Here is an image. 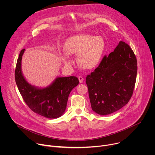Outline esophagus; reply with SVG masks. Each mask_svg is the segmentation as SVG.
<instances>
[{"label":"esophagus","mask_w":155,"mask_h":155,"mask_svg":"<svg viewBox=\"0 0 155 155\" xmlns=\"http://www.w3.org/2000/svg\"><path fill=\"white\" fill-rule=\"evenodd\" d=\"M78 80H79V82H80V83H83V80H84V78H83V77L79 76V77H78Z\"/></svg>","instance_id":"1"}]
</instances>
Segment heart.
Masks as SVG:
<instances>
[{"instance_id":"heart-1","label":"heart","mask_w":155,"mask_h":155,"mask_svg":"<svg viewBox=\"0 0 155 155\" xmlns=\"http://www.w3.org/2000/svg\"><path fill=\"white\" fill-rule=\"evenodd\" d=\"M64 51L68 54H77V62L84 69H94L100 64L105 50V42L101 36L82 34L71 37L65 41ZM65 64L71 65L72 61L68 55L62 56Z\"/></svg>"}]
</instances>
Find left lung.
I'll list each match as a JSON object with an SVG mask.
<instances>
[{
  "instance_id": "1",
  "label": "left lung",
  "mask_w": 155,
  "mask_h": 155,
  "mask_svg": "<svg viewBox=\"0 0 155 155\" xmlns=\"http://www.w3.org/2000/svg\"><path fill=\"white\" fill-rule=\"evenodd\" d=\"M137 72L136 57L124 41L104 56L98 67L87 75L86 83L93 111L112 114L126 105L133 94Z\"/></svg>"
}]
</instances>
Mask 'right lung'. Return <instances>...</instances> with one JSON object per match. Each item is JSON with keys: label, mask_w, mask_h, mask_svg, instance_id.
<instances>
[{"label": "right lung", "mask_w": 155, "mask_h": 155, "mask_svg": "<svg viewBox=\"0 0 155 155\" xmlns=\"http://www.w3.org/2000/svg\"><path fill=\"white\" fill-rule=\"evenodd\" d=\"M25 49L19 55L15 69L16 85L23 100L32 111L47 118H57L64 113L70 93L79 83L77 77H58L43 88L30 84L21 71V60Z\"/></svg>", "instance_id": "add662e5"}]
</instances>
